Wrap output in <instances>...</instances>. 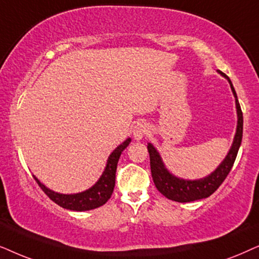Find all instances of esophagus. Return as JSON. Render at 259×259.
<instances>
[{"instance_id": "obj_1", "label": "esophagus", "mask_w": 259, "mask_h": 259, "mask_svg": "<svg viewBox=\"0 0 259 259\" xmlns=\"http://www.w3.org/2000/svg\"><path fill=\"white\" fill-rule=\"evenodd\" d=\"M148 132H149V126H148L147 123H137L135 127H134V137H135V140L140 141L147 135Z\"/></svg>"}]
</instances>
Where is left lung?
I'll use <instances>...</instances> for the list:
<instances>
[{"label":"left lung","instance_id":"8db88e82","mask_svg":"<svg viewBox=\"0 0 259 259\" xmlns=\"http://www.w3.org/2000/svg\"><path fill=\"white\" fill-rule=\"evenodd\" d=\"M218 73L227 79V81H229L231 86V90H232L234 99H236L238 120L236 135H234L232 146H231L229 153H227L222 163L217 167L215 170H213L207 177L198 179V180H185V179L175 177L174 174H171L167 169V167H165L163 161H162L161 155L156 148L151 143H148V151H149L150 157V170L154 184L161 194H163L167 199L173 200V201L191 202L195 201V200L208 198L223 184V181L229 175L234 161H236L238 150H239L243 137V112L242 109H240L237 94L234 91V88L230 80V78L220 71H218Z\"/></svg>","mask_w":259,"mask_h":259}]
</instances>
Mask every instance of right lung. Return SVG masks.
<instances>
[{"label":"right lung","instance_id":"right-lung-1","mask_svg":"<svg viewBox=\"0 0 259 259\" xmlns=\"http://www.w3.org/2000/svg\"><path fill=\"white\" fill-rule=\"evenodd\" d=\"M130 142H132V139H126L110 154L108 161H106L105 169L101 178L91 188L86 189L84 192L75 193V194H63V193L54 192L46 187L44 184H41L35 175H33V177L41 189L48 195V198L53 200L55 204L61 206L63 208L78 212L97 208L99 206L104 205L112 194L113 188H115L117 163H118L122 151L129 146Z\"/></svg>","mask_w":259,"mask_h":259}]
</instances>
